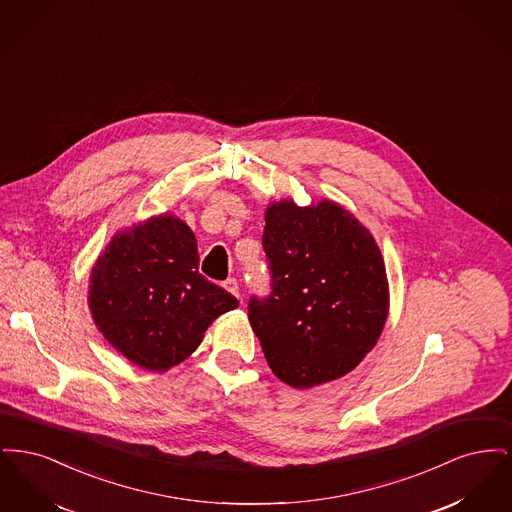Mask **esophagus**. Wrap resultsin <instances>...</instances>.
<instances>
[{
	"mask_svg": "<svg viewBox=\"0 0 512 512\" xmlns=\"http://www.w3.org/2000/svg\"><path fill=\"white\" fill-rule=\"evenodd\" d=\"M224 288L240 299V286H238V280H236V278H228V280L224 282Z\"/></svg>",
	"mask_w": 512,
	"mask_h": 512,
	"instance_id": "esophagus-1",
	"label": "esophagus"
}]
</instances>
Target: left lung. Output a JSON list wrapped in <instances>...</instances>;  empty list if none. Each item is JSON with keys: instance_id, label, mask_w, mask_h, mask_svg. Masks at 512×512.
Returning a JSON list of instances; mask_svg holds the SVG:
<instances>
[{"instance_id": "8db88e82", "label": "left lung", "mask_w": 512, "mask_h": 512, "mask_svg": "<svg viewBox=\"0 0 512 512\" xmlns=\"http://www.w3.org/2000/svg\"><path fill=\"white\" fill-rule=\"evenodd\" d=\"M267 295L247 315L272 372L293 388L336 380L361 363L388 317L382 253L365 226L332 201L268 207Z\"/></svg>"}]
</instances>
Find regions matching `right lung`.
<instances>
[{"mask_svg":"<svg viewBox=\"0 0 512 512\" xmlns=\"http://www.w3.org/2000/svg\"><path fill=\"white\" fill-rule=\"evenodd\" d=\"M90 309L101 334L134 365L182 363L215 318L238 299L199 274L194 232L157 217L119 234L90 278Z\"/></svg>","mask_w":512,"mask_h":512,"instance_id":"add662e5","label":"right lung"}]
</instances>
